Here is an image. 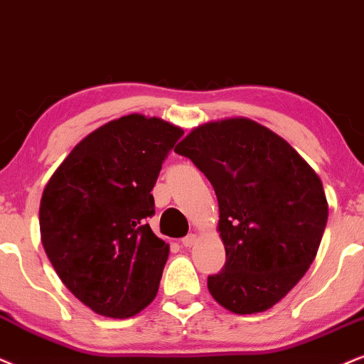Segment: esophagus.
<instances>
[{
    "mask_svg": "<svg viewBox=\"0 0 364 364\" xmlns=\"http://www.w3.org/2000/svg\"><path fill=\"white\" fill-rule=\"evenodd\" d=\"M196 243V235L195 233H190V235H186L185 238H181V245L183 247H191Z\"/></svg>",
    "mask_w": 364,
    "mask_h": 364,
    "instance_id": "34e87169",
    "label": "esophagus"
}]
</instances>
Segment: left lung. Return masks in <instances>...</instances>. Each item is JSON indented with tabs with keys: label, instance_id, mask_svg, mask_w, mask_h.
I'll return each mask as SVG.
<instances>
[{
	"label": "left lung",
	"instance_id": "8db88e82",
	"mask_svg": "<svg viewBox=\"0 0 364 364\" xmlns=\"http://www.w3.org/2000/svg\"><path fill=\"white\" fill-rule=\"evenodd\" d=\"M208 178L227 262L208 291L235 314L267 311L304 277L328 223L323 183L282 137L248 119L195 129L174 148Z\"/></svg>",
	"mask_w": 364,
	"mask_h": 364
}]
</instances>
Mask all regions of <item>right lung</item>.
<instances>
[{
  "instance_id": "obj_1",
  "label": "right lung",
  "mask_w": 364,
  "mask_h": 364,
  "mask_svg": "<svg viewBox=\"0 0 364 364\" xmlns=\"http://www.w3.org/2000/svg\"><path fill=\"white\" fill-rule=\"evenodd\" d=\"M183 134L156 117H121L82 139L45 186V252L68 291L100 316L131 317L158 294L169 247L148 223L151 191Z\"/></svg>"
}]
</instances>
